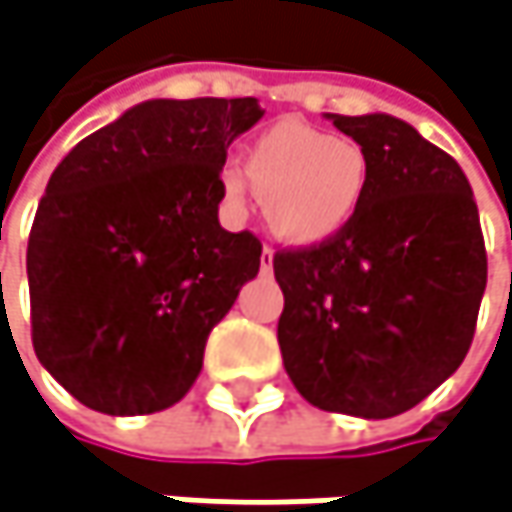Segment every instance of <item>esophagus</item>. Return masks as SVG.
<instances>
[{
	"label": "esophagus",
	"mask_w": 512,
	"mask_h": 512,
	"mask_svg": "<svg viewBox=\"0 0 512 512\" xmlns=\"http://www.w3.org/2000/svg\"><path fill=\"white\" fill-rule=\"evenodd\" d=\"M259 268H262V274H271L274 271V250H262V256H259Z\"/></svg>",
	"instance_id": "obj_1"
}]
</instances>
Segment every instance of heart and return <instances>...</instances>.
<instances>
[{
    "mask_svg": "<svg viewBox=\"0 0 512 512\" xmlns=\"http://www.w3.org/2000/svg\"><path fill=\"white\" fill-rule=\"evenodd\" d=\"M238 167L221 176L226 203L244 209L250 188L262 197L265 226L291 247H318L356 221L368 188L371 161L351 141L306 123L283 120L262 132Z\"/></svg>",
    "mask_w": 512,
    "mask_h": 512,
    "instance_id": "obj_1",
    "label": "heart"
}]
</instances>
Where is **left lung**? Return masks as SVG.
Segmentation results:
<instances>
[{
  "mask_svg": "<svg viewBox=\"0 0 512 512\" xmlns=\"http://www.w3.org/2000/svg\"><path fill=\"white\" fill-rule=\"evenodd\" d=\"M324 117L368 153L371 188L339 238L274 256L283 365L318 410L401 416L472 345L486 288L478 206L460 164L410 123Z\"/></svg>",
  "mask_w": 512,
  "mask_h": 512,
  "instance_id": "1",
  "label": "left lung"
}]
</instances>
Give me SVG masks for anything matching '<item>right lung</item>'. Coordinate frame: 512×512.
<instances>
[{"label":"right lung","instance_id":"1","mask_svg":"<svg viewBox=\"0 0 512 512\" xmlns=\"http://www.w3.org/2000/svg\"><path fill=\"white\" fill-rule=\"evenodd\" d=\"M256 96L147 99L79 141L49 176L26 271L40 365L85 407L150 416L188 395L206 339L259 274L262 244L226 232L229 144Z\"/></svg>","mask_w":512,"mask_h":512}]
</instances>
